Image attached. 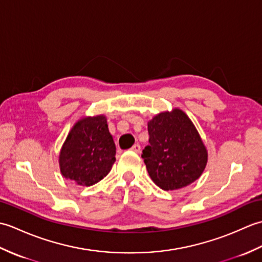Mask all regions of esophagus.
Returning <instances> with one entry per match:
<instances>
[{"label":"esophagus","instance_id":"esophagus-1","mask_svg":"<svg viewBox=\"0 0 262 262\" xmlns=\"http://www.w3.org/2000/svg\"><path fill=\"white\" fill-rule=\"evenodd\" d=\"M130 149H132L133 152H135V153H140L141 152V146L138 145V144H135V145L133 146Z\"/></svg>","mask_w":262,"mask_h":262}]
</instances>
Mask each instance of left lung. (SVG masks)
<instances>
[{
    "instance_id": "obj_1",
    "label": "left lung",
    "mask_w": 262,
    "mask_h": 262,
    "mask_svg": "<svg viewBox=\"0 0 262 262\" xmlns=\"http://www.w3.org/2000/svg\"><path fill=\"white\" fill-rule=\"evenodd\" d=\"M148 145L142 158L151 179L163 190H177L202 176L207 149L196 127L180 109L165 111L147 122Z\"/></svg>"
}]
</instances>
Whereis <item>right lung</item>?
I'll return each instance as SVG.
<instances>
[{"mask_svg": "<svg viewBox=\"0 0 262 262\" xmlns=\"http://www.w3.org/2000/svg\"><path fill=\"white\" fill-rule=\"evenodd\" d=\"M115 155L105 116L84 117L72 127L60 149V172L77 185L92 186L109 173Z\"/></svg>", "mask_w": 262, "mask_h": 262, "instance_id": "add662e5", "label": "right lung"}]
</instances>
